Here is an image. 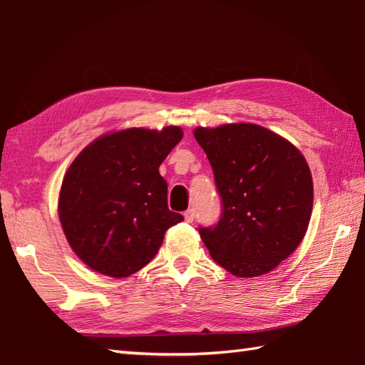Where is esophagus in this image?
Here are the masks:
<instances>
[{
    "instance_id": "obj_1",
    "label": "esophagus",
    "mask_w": 365,
    "mask_h": 365,
    "mask_svg": "<svg viewBox=\"0 0 365 365\" xmlns=\"http://www.w3.org/2000/svg\"><path fill=\"white\" fill-rule=\"evenodd\" d=\"M184 218H185V222L192 223L193 218H195V210H193V209H187V210H185V212H184Z\"/></svg>"
}]
</instances>
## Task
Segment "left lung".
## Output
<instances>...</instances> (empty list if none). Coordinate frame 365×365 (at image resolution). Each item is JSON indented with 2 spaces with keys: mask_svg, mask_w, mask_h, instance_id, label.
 I'll list each match as a JSON object with an SVG mask.
<instances>
[{
  "mask_svg": "<svg viewBox=\"0 0 365 365\" xmlns=\"http://www.w3.org/2000/svg\"><path fill=\"white\" fill-rule=\"evenodd\" d=\"M214 170L222 198L215 226H200L214 261L240 278L272 272L303 240L314 187L292 143L251 123L193 131Z\"/></svg>",
  "mask_w": 365,
  "mask_h": 365,
  "instance_id": "left-lung-1",
  "label": "left lung"
}]
</instances>
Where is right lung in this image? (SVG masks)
<instances>
[{
	"instance_id": "add662e5",
	"label": "right lung",
	"mask_w": 365,
	"mask_h": 365,
	"mask_svg": "<svg viewBox=\"0 0 365 365\" xmlns=\"http://www.w3.org/2000/svg\"><path fill=\"white\" fill-rule=\"evenodd\" d=\"M182 131L129 128L98 137L63 176L59 218L71 250L112 278L139 272L156 256L165 231L184 217L168 209L159 175Z\"/></svg>"
}]
</instances>
